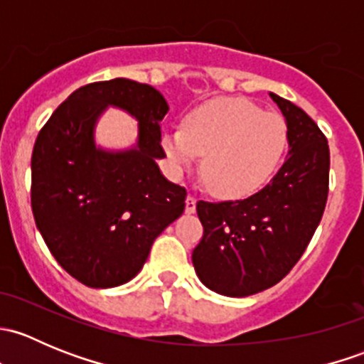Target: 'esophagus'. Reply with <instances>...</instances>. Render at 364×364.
I'll use <instances>...</instances> for the list:
<instances>
[{
  "label": "esophagus",
  "mask_w": 364,
  "mask_h": 364,
  "mask_svg": "<svg viewBox=\"0 0 364 364\" xmlns=\"http://www.w3.org/2000/svg\"><path fill=\"white\" fill-rule=\"evenodd\" d=\"M196 205H197L196 196L188 193V197H186V203H185V211L188 213V215H192V213H196Z\"/></svg>",
  "instance_id": "obj_1"
}]
</instances>
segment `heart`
Wrapping results in <instances>:
<instances>
[{"instance_id":"b5f03b06","label":"heart","mask_w":364,"mask_h":364,"mask_svg":"<svg viewBox=\"0 0 364 364\" xmlns=\"http://www.w3.org/2000/svg\"><path fill=\"white\" fill-rule=\"evenodd\" d=\"M289 134L284 117L262 112L247 98H215L192 111L185 130H171L161 146L176 172L203 160L213 193L241 199L259 192L280 165Z\"/></svg>"}]
</instances>
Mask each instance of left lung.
<instances>
[{
  "mask_svg": "<svg viewBox=\"0 0 364 364\" xmlns=\"http://www.w3.org/2000/svg\"><path fill=\"white\" fill-rule=\"evenodd\" d=\"M287 119L289 155L260 192L243 200L197 203L204 227L192 262L218 294L245 297L284 280L301 259L324 215L329 146L314 119L269 93Z\"/></svg>",
  "mask_w": 364,
  "mask_h": 364,
  "instance_id": "8db88e82",
  "label": "left lung"
}]
</instances>
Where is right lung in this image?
Masks as SVG:
<instances>
[{"instance_id": "obj_1", "label": "right lung", "mask_w": 364, "mask_h": 364, "mask_svg": "<svg viewBox=\"0 0 364 364\" xmlns=\"http://www.w3.org/2000/svg\"><path fill=\"white\" fill-rule=\"evenodd\" d=\"M107 105L139 121L137 150L104 154L92 127ZM167 102L130 79L79 87L38 132L31 155V209L36 229L60 266L80 284L109 289L144 266L161 230L185 211L186 190L161 176L160 121Z\"/></svg>"}]
</instances>
